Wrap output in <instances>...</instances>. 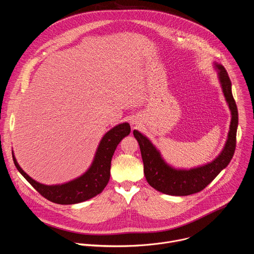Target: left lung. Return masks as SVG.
<instances>
[{"mask_svg": "<svg viewBox=\"0 0 254 254\" xmlns=\"http://www.w3.org/2000/svg\"><path fill=\"white\" fill-rule=\"evenodd\" d=\"M225 99L231 112V123L224 149L211 163L190 170L175 169L169 166L151 140L137 130H133L141 159L143 173L148 183L157 191L172 196H188L198 193L207 187L230 163L236 147V131L238 127V111L232 95L231 81L227 71L220 64H215Z\"/></svg>", "mask_w": 254, "mask_h": 254, "instance_id": "1", "label": "left lung"}]
</instances>
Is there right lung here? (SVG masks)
Listing matches in <instances>:
<instances>
[{"mask_svg":"<svg viewBox=\"0 0 254 254\" xmlns=\"http://www.w3.org/2000/svg\"><path fill=\"white\" fill-rule=\"evenodd\" d=\"M130 127L127 123L116 126L101 138L93 162L89 169L80 177L61 185H44L29 177L19 166L13 154L17 170L28 182L47 200L61 205L84 202L102 192L111 177V163L114 153L121 140L128 135Z\"/></svg>","mask_w":254,"mask_h":254,"instance_id":"1","label":"right lung"}]
</instances>
